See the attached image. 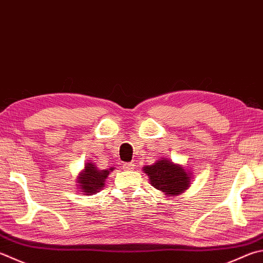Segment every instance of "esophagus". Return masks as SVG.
<instances>
[{
  "mask_svg": "<svg viewBox=\"0 0 263 263\" xmlns=\"http://www.w3.org/2000/svg\"><path fill=\"white\" fill-rule=\"evenodd\" d=\"M122 166H123L124 170H132L133 166H135V165H133L132 163H123Z\"/></svg>",
  "mask_w": 263,
  "mask_h": 263,
  "instance_id": "esophagus-1",
  "label": "esophagus"
}]
</instances>
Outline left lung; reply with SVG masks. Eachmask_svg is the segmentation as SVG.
I'll return each mask as SVG.
<instances>
[{"label":"left lung","instance_id":"obj_1","mask_svg":"<svg viewBox=\"0 0 263 263\" xmlns=\"http://www.w3.org/2000/svg\"><path fill=\"white\" fill-rule=\"evenodd\" d=\"M142 169L149 177L153 187L160 190L166 197L183 193L190 186V171L168 159L159 160L153 165H145Z\"/></svg>","mask_w":263,"mask_h":263}]
</instances>
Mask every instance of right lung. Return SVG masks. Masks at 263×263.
I'll return each instance as SVG.
<instances>
[{
    "instance_id": "obj_1",
    "label": "right lung",
    "mask_w": 263,
    "mask_h": 263,
    "mask_svg": "<svg viewBox=\"0 0 263 263\" xmlns=\"http://www.w3.org/2000/svg\"><path fill=\"white\" fill-rule=\"evenodd\" d=\"M114 168L100 170L93 162L85 165V169L79 174L77 178L78 187L84 194H95L104 187V180Z\"/></svg>"
}]
</instances>
